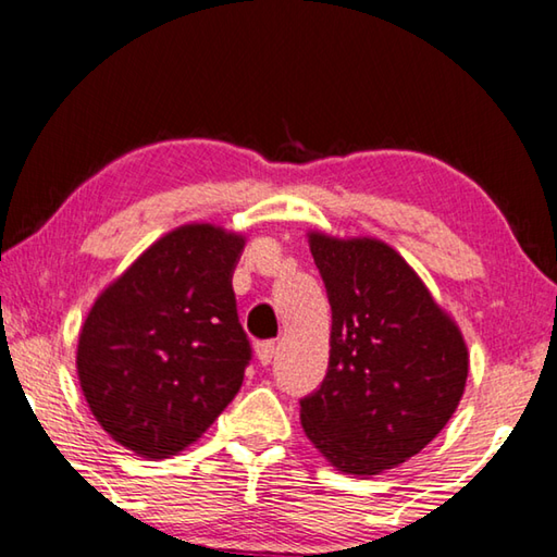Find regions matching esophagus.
I'll return each mask as SVG.
<instances>
[{"mask_svg": "<svg viewBox=\"0 0 557 557\" xmlns=\"http://www.w3.org/2000/svg\"><path fill=\"white\" fill-rule=\"evenodd\" d=\"M275 351H277V344L275 342H260V344H256V356H258V361L262 366H270L272 363V358H275Z\"/></svg>", "mask_w": 557, "mask_h": 557, "instance_id": "1", "label": "esophagus"}]
</instances>
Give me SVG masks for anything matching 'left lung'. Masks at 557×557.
Listing matches in <instances>:
<instances>
[{
	"label": "left lung",
	"instance_id": "8db88e82",
	"mask_svg": "<svg viewBox=\"0 0 557 557\" xmlns=\"http://www.w3.org/2000/svg\"><path fill=\"white\" fill-rule=\"evenodd\" d=\"M309 248L332 305V351L322 385L299 400L301 428L344 474H381L455 414L467 344L391 245L309 233Z\"/></svg>",
	"mask_w": 557,
	"mask_h": 557
}]
</instances>
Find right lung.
<instances>
[{
    "instance_id": "right-lung-1",
    "label": "right lung",
    "mask_w": 557,
    "mask_h": 557,
    "mask_svg": "<svg viewBox=\"0 0 557 557\" xmlns=\"http://www.w3.org/2000/svg\"><path fill=\"white\" fill-rule=\"evenodd\" d=\"M243 245L211 223L182 225L106 287L83 322V395L135 455L182 451L240 391L252 356L231 285Z\"/></svg>"
}]
</instances>
